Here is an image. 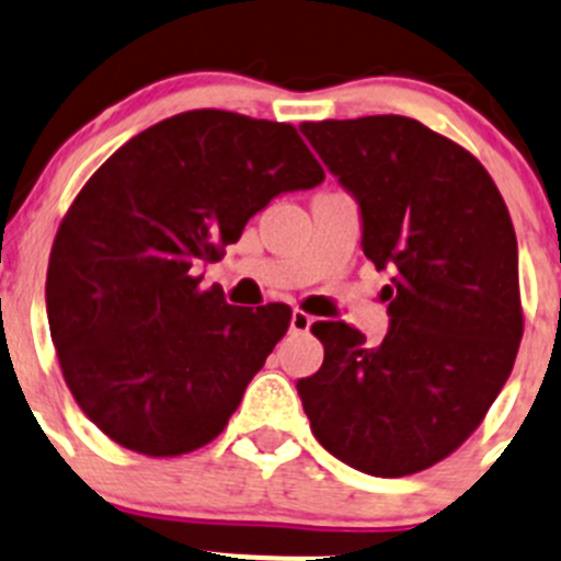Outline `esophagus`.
<instances>
[{"label": "esophagus", "instance_id": "obj_1", "mask_svg": "<svg viewBox=\"0 0 561 561\" xmlns=\"http://www.w3.org/2000/svg\"><path fill=\"white\" fill-rule=\"evenodd\" d=\"M313 324V317H308L306 311L291 313V333H308Z\"/></svg>", "mask_w": 561, "mask_h": 561}]
</instances>
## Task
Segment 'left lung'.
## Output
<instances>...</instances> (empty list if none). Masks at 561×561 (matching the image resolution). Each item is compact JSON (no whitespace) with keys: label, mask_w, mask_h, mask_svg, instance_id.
<instances>
[{"label":"left lung","mask_w":561,"mask_h":561,"mask_svg":"<svg viewBox=\"0 0 561 561\" xmlns=\"http://www.w3.org/2000/svg\"><path fill=\"white\" fill-rule=\"evenodd\" d=\"M300 129L360 204L366 259L391 272V330L366 346L350 324L313 322L324 364L297 391L330 455L371 477H410L466 444L515 366V228L482 162L413 117Z\"/></svg>","instance_id":"obj_1"}]
</instances>
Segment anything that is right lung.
I'll return each instance as SVG.
<instances>
[{"label":"right lung","instance_id":"add662e5","mask_svg":"<svg viewBox=\"0 0 561 561\" xmlns=\"http://www.w3.org/2000/svg\"><path fill=\"white\" fill-rule=\"evenodd\" d=\"M322 181L295 126L226 110L159 121L90 175L51 244L46 311L66 386L106 437L181 457L226 430L291 308L228 306L197 264L272 197Z\"/></svg>","mask_w":561,"mask_h":561}]
</instances>
